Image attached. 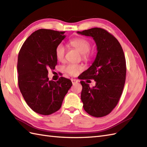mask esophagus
I'll return each instance as SVG.
<instances>
[{"mask_svg": "<svg viewBox=\"0 0 147 147\" xmlns=\"http://www.w3.org/2000/svg\"><path fill=\"white\" fill-rule=\"evenodd\" d=\"M71 81H72V83L73 85H75V83H77L78 82V81L77 80H75V79H72Z\"/></svg>", "mask_w": 147, "mask_h": 147, "instance_id": "obj_1", "label": "esophagus"}]
</instances>
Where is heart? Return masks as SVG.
<instances>
[{
	"mask_svg": "<svg viewBox=\"0 0 147 147\" xmlns=\"http://www.w3.org/2000/svg\"><path fill=\"white\" fill-rule=\"evenodd\" d=\"M70 45L74 48L77 49L82 55L85 60L89 58V51L91 49L90 42L84 38H77L70 41ZM65 53V47L62 43H59L55 47V55L59 61H62L64 57ZM82 69V67L77 64H68L64 67L66 73L70 75H76Z\"/></svg>",
	"mask_w": 147,
	"mask_h": 147,
	"instance_id": "b5f03b06",
	"label": "heart"
}]
</instances>
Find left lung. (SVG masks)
Returning a JSON list of instances; mask_svg holds the SVG:
<instances>
[{"label": "left lung", "mask_w": 147, "mask_h": 147, "mask_svg": "<svg viewBox=\"0 0 147 147\" xmlns=\"http://www.w3.org/2000/svg\"><path fill=\"white\" fill-rule=\"evenodd\" d=\"M77 33L92 37L98 51L92 65L80 77L81 80L93 79L96 82L93 88L80 82L83 109L92 116H105L116 106L124 88L126 76L124 51L117 39L102 28H93Z\"/></svg>", "instance_id": "left-lung-1"}]
</instances>
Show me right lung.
Wrapping results in <instances>:
<instances>
[{
    "instance_id": "add662e5",
    "label": "right lung",
    "mask_w": 147,
    "mask_h": 147,
    "mask_svg": "<svg viewBox=\"0 0 147 147\" xmlns=\"http://www.w3.org/2000/svg\"><path fill=\"white\" fill-rule=\"evenodd\" d=\"M65 31L39 29L22 45L18 56V83L27 105L34 112L49 115L61 108L65 94L72 86L69 79L49 80L48 69L57 64V45L65 38Z\"/></svg>"
}]
</instances>
